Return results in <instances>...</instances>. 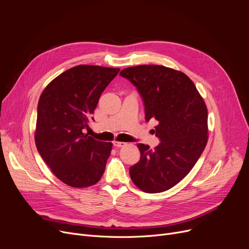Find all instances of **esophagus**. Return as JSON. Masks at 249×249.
Masks as SVG:
<instances>
[{"mask_svg":"<svg viewBox=\"0 0 249 249\" xmlns=\"http://www.w3.org/2000/svg\"><path fill=\"white\" fill-rule=\"evenodd\" d=\"M113 145H114L115 147H117V148H119V147H123V146L125 145V143H124V142H118V141H114V142H113Z\"/></svg>","mask_w":249,"mask_h":249,"instance_id":"esophagus-1","label":"esophagus"}]
</instances>
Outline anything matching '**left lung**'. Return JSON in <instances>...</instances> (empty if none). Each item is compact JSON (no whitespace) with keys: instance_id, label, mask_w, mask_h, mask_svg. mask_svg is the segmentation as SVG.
<instances>
[{"instance_id":"obj_1","label":"left lung","mask_w":249,"mask_h":249,"mask_svg":"<svg viewBox=\"0 0 249 249\" xmlns=\"http://www.w3.org/2000/svg\"><path fill=\"white\" fill-rule=\"evenodd\" d=\"M120 75L139 91L145 120L159 121L154 132L160 140L154 150L138 143L140 160L130 167V177L145 193L167 191L191 172L206 147V104L188 75L163 65H137Z\"/></svg>"}]
</instances>
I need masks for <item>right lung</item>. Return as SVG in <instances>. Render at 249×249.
<instances>
[{
  "label": "right lung",
  "mask_w": 249,
  "mask_h": 249,
  "mask_svg": "<svg viewBox=\"0 0 249 249\" xmlns=\"http://www.w3.org/2000/svg\"><path fill=\"white\" fill-rule=\"evenodd\" d=\"M119 69L77 65L55 77L37 106L36 147L62 182L87 188L101 179L112 143L85 133L99 99Z\"/></svg>",
  "instance_id": "add662e5"
}]
</instances>
